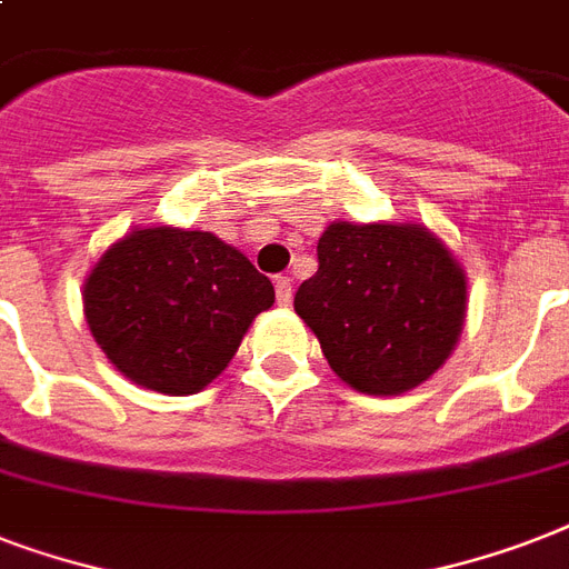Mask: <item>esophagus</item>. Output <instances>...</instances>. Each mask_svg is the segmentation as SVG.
I'll return each mask as SVG.
<instances>
[{"label": "esophagus", "instance_id": "34e87169", "mask_svg": "<svg viewBox=\"0 0 569 569\" xmlns=\"http://www.w3.org/2000/svg\"><path fill=\"white\" fill-rule=\"evenodd\" d=\"M274 295L280 307H289V303H292V280H289V277H277Z\"/></svg>", "mask_w": 569, "mask_h": 569}]
</instances>
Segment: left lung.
<instances>
[{
  "label": "left lung",
  "instance_id": "8db88e82",
  "mask_svg": "<svg viewBox=\"0 0 569 569\" xmlns=\"http://www.w3.org/2000/svg\"><path fill=\"white\" fill-rule=\"evenodd\" d=\"M330 369L366 396H401L455 351L467 319V274L422 223L333 221L319 271L295 292Z\"/></svg>",
  "mask_w": 569,
  "mask_h": 569
}]
</instances>
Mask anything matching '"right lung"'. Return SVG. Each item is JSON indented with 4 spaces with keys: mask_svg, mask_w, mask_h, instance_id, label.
I'll list each match as a JSON object with an SVG mask.
<instances>
[{
    "mask_svg": "<svg viewBox=\"0 0 569 569\" xmlns=\"http://www.w3.org/2000/svg\"><path fill=\"white\" fill-rule=\"evenodd\" d=\"M82 301L97 346L120 375L164 396H194L274 303V286L212 232L147 227L102 253Z\"/></svg>",
    "mask_w": 569,
    "mask_h": 569,
    "instance_id": "1",
    "label": "right lung"
}]
</instances>
